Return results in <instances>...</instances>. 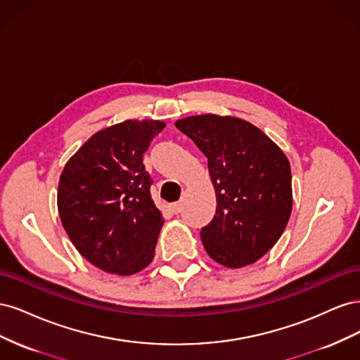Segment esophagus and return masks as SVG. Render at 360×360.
Here are the masks:
<instances>
[{"label": "esophagus", "instance_id": "34e87169", "mask_svg": "<svg viewBox=\"0 0 360 360\" xmlns=\"http://www.w3.org/2000/svg\"><path fill=\"white\" fill-rule=\"evenodd\" d=\"M181 207H183L181 201H177V202H172V204L169 205V209H171L172 213H180V212H181Z\"/></svg>", "mask_w": 360, "mask_h": 360}]
</instances>
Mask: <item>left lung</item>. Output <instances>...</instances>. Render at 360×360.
<instances>
[{"label":"left lung","mask_w":360,"mask_h":360,"mask_svg":"<svg viewBox=\"0 0 360 360\" xmlns=\"http://www.w3.org/2000/svg\"><path fill=\"white\" fill-rule=\"evenodd\" d=\"M209 160L216 213L202 226L207 254L230 269L255 263L275 246L292 209L287 156L246 120L202 114L177 120Z\"/></svg>","instance_id":"1"}]
</instances>
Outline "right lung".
<instances>
[{"label": "right lung", "instance_id": "1", "mask_svg": "<svg viewBox=\"0 0 360 360\" xmlns=\"http://www.w3.org/2000/svg\"><path fill=\"white\" fill-rule=\"evenodd\" d=\"M159 120H126L94 134L64 167L61 224L79 254L108 274L129 276L155 257L163 225L151 200L143 155L162 132Z\"/></svg>", "mask_w": 360, "mask_h": 360}]
</instances>
